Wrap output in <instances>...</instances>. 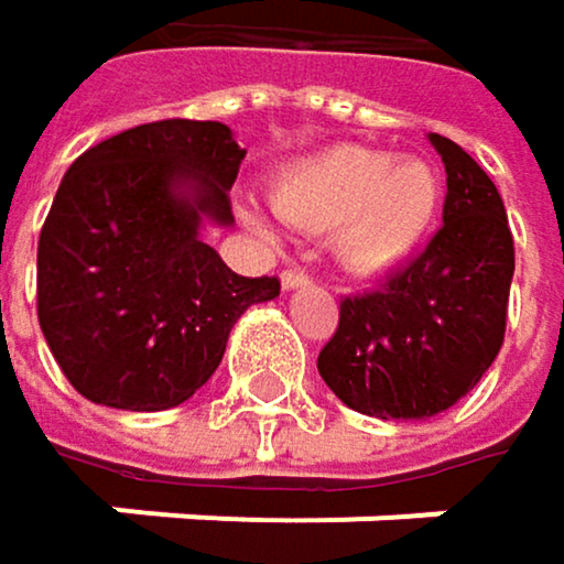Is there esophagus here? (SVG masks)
<instances>
[{"label":"esophagus","mask_w":564,"mask_h":564,"mask_svg":"<svg viewBox=\"0 0 564 564\" xmlns=\"http://www.w3.org/2000/svg\"><path fill=\"white\" fill-rule=\"evenodd\" d=\"M283 290H293V286H306L310 283V274L306 271H300V268H286L281 274Z\"/></svg>","instance_id":"esophagus-1"}]
</instances>
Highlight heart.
<instances>
[{"mask_svg":"<svg viewBox=\"0 0 564 564\" xmlns=\"http://www.w3.org/2000/svg\"><path fill=\"white\" fill-rule=\"evenodd\" d=\"M441 175L424 160H394L369 147H329L274 182L286 221L333 231L336 258L362 278L401 268L431 235L441 208ZM254 225H264L251 215Z\"/></svg>","mask_w":564,"mask_h":564,"instance_id":"b5f03b06","label":"heart"}]
</instances>
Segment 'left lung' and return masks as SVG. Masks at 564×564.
<instances>
[{
    "mask_svg": "<svg viewBox=\"0 0 564 564\" xmlns=\"http://www.w3.org/2000/svg\"><path fill=\"white\" fill-rule=\"evenodd\" d=\"M447 172L444 225L427 248L369 293L339 303L316 369L343 404L417 421L457 404L494 366L516 268L507 208L470 153L431 133Z\"/></svg>",
    "mask_w": 564,
    "mask_h": 564,
    "instance_id": "1",
    "label": "left lung"
}]
</instances>
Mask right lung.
<instances>
[{
  "instance_id": "add662e5",
  "label": "right lung",
  "mask_w": 564,
  "mask_h": 564,
  "mask_svg": "<svg viewBox=\"0 0 564 564\" xmlns=\"http://www.w3.org/2000/svg\"><path fill=\"white\" fill-rule=\"evenodd\" d=\"M245 150L215 120H156L80 153L39 238V323L94 404L166 411L198 392L238 316L278 278L235 274L202 225H231Z\"/></svg>"
}]
</instances>
